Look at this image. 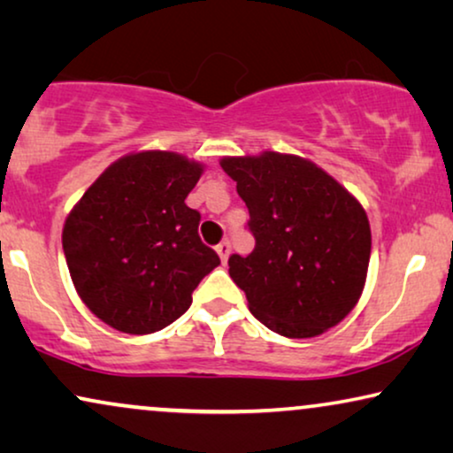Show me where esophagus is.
I'll list each match as a JSON object with an SVG mask.
<instances>
[{"instance_id":"34e87169","label":"esophagus","mask_w":453,"mask_h":453,"mask_svg":"<svg viewBox=\"0 0 453 453\" xmlns=\"http://www.w3.org/2000/svg\"><path fill=\"white\" fill-rule=\"evenodd\" d=\"M217 255H219V258H221V263H227V257H230V250H232V244H230V240H223V242H219L217 244Z\"/></svg>"}]
</instances>
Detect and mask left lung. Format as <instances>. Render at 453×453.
Masks as SVG:
<instances>
[{
  "label": "left lung",
  "instance_id": "1",
  "mask_svg": "<svg viewBox=\"0 0 453 453\" xmlns=\"http://www.w3.org/2000/svg\"><path fill=\"white\" fill-rule=\"evenodd\" d=\"M219 164L249 207L257 240L249 257L227 261L252 315L292 340L335 327L357 306L369 271L363 204L298 155L265 150Z\"/></svg>",
  "mask_w": 453,
  "mask_h": 453
}]
</instances>
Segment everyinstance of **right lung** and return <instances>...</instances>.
I'll list each match as a JSON object with an SVG mask.
<instances>
[{
    "mask_svg": "<svg viewBox=\"0 0 453 453\" xmlns=\"http://www.w3.org/2000/svg\"><path fill=\"white\" fill-rule=\"evenodd\" d=\"M204 167L172 150H141L107 167L65 217L70 277L88 311L132 335L182 317L219 257L186 204Z\"/></svg>",
    "mask_w": 453,
    "mask_h": 453,
    "instance_id": "right-lung-1",
    "label": "right lung"
}]
</instances>
